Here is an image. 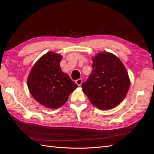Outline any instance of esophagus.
I'll return each mask as SVG.
<instances>
[{"instance_id":"34e87169","label":"esophagus","mask_w":154,"mask_h":154,"mask_svg":"<svg viewBox=\"0 0 154 154\" xmlns=\"http://www.w3.org/2000/svg\"><path fill=\"white\" fill-rule=\"evenodd\" d=\"M76 83L78 85V86H80L82 83V79L80 78V79H78L77 80H76Z\"/></svg>"}]
</instances>
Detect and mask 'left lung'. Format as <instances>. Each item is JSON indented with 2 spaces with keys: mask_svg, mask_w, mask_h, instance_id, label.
Listing matches in <instances>:
<instances>
[{
  "mask_svg": "<svg viewBox=\"0 0 154 154\" xmlns=\"http://www.w3.org/2000/svg\"><path fill=\"white\" fill-rule=\"evenodd\" d=\"M92 71L82 83L91 103L101 110L112 109L127 95L130 87L128 72L122 61L107 52L92 58Z\"/></svg>",
  "mask_w": 154,
  "mask_h": 154,
  "instance_id": "1",
  "label": "left lung"
}]
</instances>
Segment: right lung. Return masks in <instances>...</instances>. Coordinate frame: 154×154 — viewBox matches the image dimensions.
Listing matches in <instances>:
<instances>
[{
    "mask_svg": "<svg viewBox=\"0 0 154 154\" xmlns=\"http://www.w3.org/2000/svg\"><path fill=\"white\" fill-rule=\"evenodd\" d=\"M60 54L49 52L32 67L27 79L31 94L39 103L49 109H57L66 103L78 85L60 66Z\"/></svg>",
    "mask_w": 154,
    "mask_h": 154,
    "instance_id": "1",
    "label": "right lung"
}]
</instances>
